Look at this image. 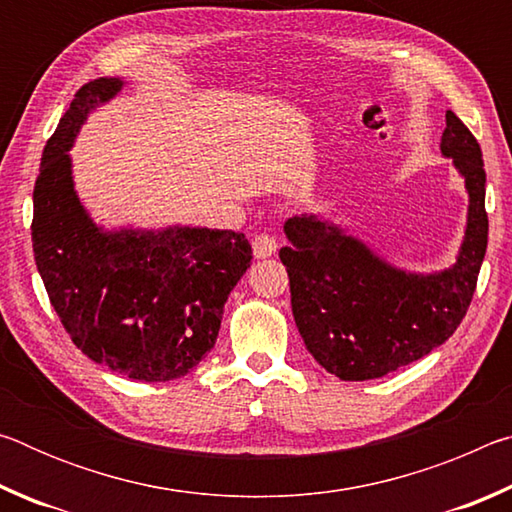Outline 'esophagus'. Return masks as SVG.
Returning a JSON list of instances; mask_svg holds the SVG:
<instances>
[{"label":"esophagus","mask_w":512,"mask_h":512,"mask_svg":"<svg viewBox=\"0 0 512 512\" xmlns=\"http://www.w3.org/2000/svg\"><path fill=\"white\" fill-rule=\"evenodd\" d=\"M277 250V241L271 235H257L253 239V255L257 259H266V257H273Z\"/></svg>","instance_id":"34e87169"}]
</instances>
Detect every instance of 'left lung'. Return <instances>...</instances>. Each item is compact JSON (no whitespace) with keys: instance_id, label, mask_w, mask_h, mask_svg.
<instances>
[{"instance_id":"1","label":"left lung","mask_w":512,"mask_h":512,"mask_svg":"<svg viewBox=\"0 0 512 512\" xmlns=\"http://www.w3.org/2000/svg\"><path fill=\"white\" fill-rule=\"evenodd\" d=\"M440 151L463 173L470 214L456 264L413 275L375 257L357 239L316 216L284 223L280 248L291 284V309L307 350L345 381L384 377L443 345L461 325L488 248L485 169L481 146L447 110Z\"/></svg>"}]
</instances>
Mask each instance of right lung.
<instances>
[{"instance_id": "right-lung-1", "label": "right lung", "mask_w": 512, "mask_h": 512, "mask_svg": "<svg viewBox=\"0 0 512 512\" xmlns=\"http://www.w3.org/2000/svg\"><path fill=\"white\" fill-rule=\"evenodd\" d=\"M119 88V79L85 83L47 140L33 187V255L51 307L85 357L128 379L171 381L214 348L225 300L253 255L232 230L103 232L92 223L65 151L90 108Z\"/></svg>"}]
</instances>
